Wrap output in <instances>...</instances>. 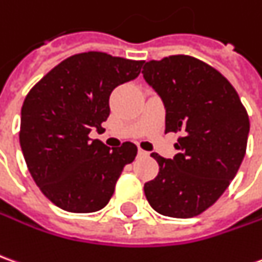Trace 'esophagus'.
Instances as JSON below:
<instances>
[{
	"mask_svg": "<svg viewBox=\"0 0 262 262\" xmlns=\"http://www.w3.org/2000/svg\"><path fill=\"white\" fill-rule=\"evenodd\" d=\"M137 153H139V156H147V155H149V153L143 149H139L137 150Z\"/></svg>",
	"mask_w": 262,
	"mask_h": 262,
	"instance_id": "34e87169",
	"label": "esophagus"
}]
</instances>
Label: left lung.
<instances>
[{
  "mask_svg": "<svg viewBox=\"0 0 262 262\" xmlns=\"http://www.w3.org/2000/svg\"><path fill=\"white\" fill-rule=\"evenodd\" d=\"M142 74L164 103V132L182 133L173 159L150 155L159 174L144 184V194L159 214L195 217L220 199L246 156V107L217 69L188 55L146 62Z\"/></svg>",
  "mask_w": 262,
  "mask_h": 262,
  "instance_id": "8db88e82",
  "label": "left lung"
}]
</instances>
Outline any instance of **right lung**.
<instances>
[{"instance_id":"add662e5","label":"right lung","mask_w":262,"mask_h":262,"mask_svg":"<svg viewBox=\"0 0 262 262\" xmlns=\"http://www.w3.org/2000/svg\"><path fill=\"white\" fill-rule=\"evenodd\" d=\"M143 61L105 52H83L51 69L24 100L19 143L24 159L43 195L65 211L93 213L109 203L136 144L107 147L92 140L109 118V96L135 79Z\"/></svg>"}]
</instances>
